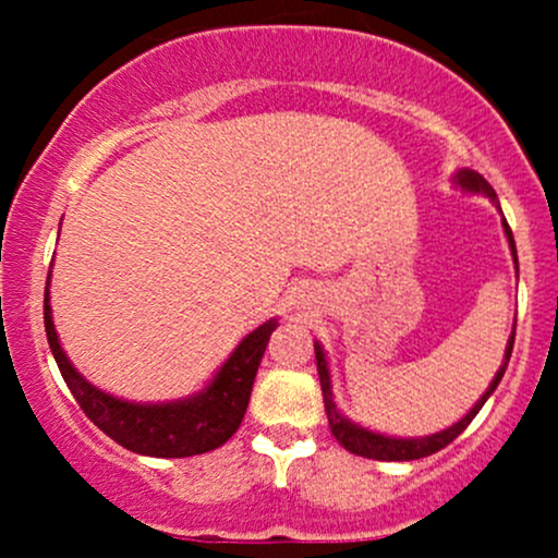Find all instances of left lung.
<instances>
[{
	"label": "left lung",
	"instance_id": "obj_1",
	"mask_svg": "<svg viewBox=\"0 0 558 558\" xmlns=\"http://www.w3.org/2000/svg\"><path fill=\"white\" fill-rule=\"evenodd\" d=\"M457 183L462 185L466 191H477V194H485L490 198V202H496V191L490 189V183L485 181L483 175L475 170H462L457 175ZM498 207V202H496ZM504 230H506V239H509V246H511V254H514V262H517V246H514V235H511V228L509 222L504 220ZM511 349H514V332H511L509 338V345H506V360L501 364V369H498L496 377H493L490 388L485 390L483 399H480L475 407L470 409V414L462 417L457 422L453 427H448L444 433H435V435H427V438H388V435H380V433H369L364 430V427L354 425V422H349L343 417L341 412H338L336 401H332V388H330V373H328V362H325V354L323 349L315 343V360H317V375H319V388H323V399H325V414H328V422H330V433L336 435V440L341 444L345 451L356 453V457H364V459H377V462H412V459H422V457H430V453L440 451V448H446L451 444L457 435L464 433V427L470 425L472 420H475V414L483 409V403L488 401V396L496 390L498 383H501V377L506 373V364H509V356H511Z\"/></svg>",
	"mask_w": 558,
	"mask_h": 558
}]
</instances>
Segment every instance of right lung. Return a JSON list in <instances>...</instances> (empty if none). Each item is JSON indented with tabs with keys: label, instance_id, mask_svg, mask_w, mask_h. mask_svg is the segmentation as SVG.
<instances>
[{
	"label": "right lung",
	"instance_id": "1",
	"mask_svg": "<svg viewBox=\"0 0 558 558\" xmlns=\"http://www.w3.org/2000/svg\"><path fill=\"white\" fill-rule=\"evenodd\" d=\"M275 325L278 323L270 319L262 328L248 332L239 343V349L230 354V360L222 364L215 380L194 399L172 403H128L110 393H101L75 373L65 351L60 349V341H57L52 310H49V288L44 291L47 341L70 393L75 396L83 414L101 433L110 435L114 444L128 448V451L144 453V457H196V453L220 448L230 435L239 430L248 407V396H252L254 377H257L259 362L265 356Z\"/></svg>",
	"mask_w": 558,
	"mask_h": 558
}]
</instances>
